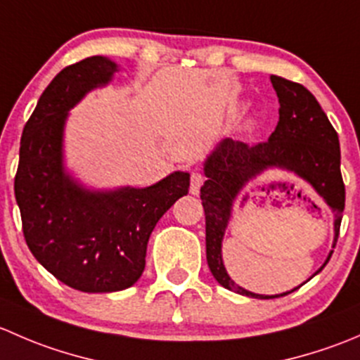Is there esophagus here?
Instances as JSON below:
<instances>
[{
    "label": "esophagus",
    "instance_id": "1",
    "mask_svg": "<svg viewBox=\"0 0 360 360\" xmlns=\"http://www.w3.org/2000/svg\"><path fill=\"white\" fill-rule=\"evenodd\" d=\"M203 184V174L200 170L195 169L193 172H191V177H190V191L191 195H198L200 193V188Z\"/></svg>",
    "mask_w": 360,
    "mask_h": 360
}]
</instances>
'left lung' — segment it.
I'll return each instance as SVG.
<instances>
[{
	"instance_id": "8db88e82",
	"label": "left lung",
	"mask_w": 360,
	"mask_h": 360,
	"mask_svg": "<svg viewBox=\"0 0 360 360\" xmlns=\"http://www.w3.org/2000/svg\"><path fill=\"white\" fill-rule=\"evenodd\" d=\"M270 79L281 104L278 123L271 136L268 137V141L254 146L233 139L221 141L203 163L207 181L200 188V198L205 212L207 264L214 278L230 291L257 300L285 296L296 291L297 288L289 292L264 296V294L245 291L226 274L221 256V242L230 221L231 205L242 188L252 177L275 167L294 172L297 177L307 181L335 212L333 248L338 242L345 209V184L340 169V139L335 127L331 125L310 90L281 76L271 75ZM331 254L322 268L331 259Z\"/></svg>"
}]
</instances>
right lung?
Returning a JSON list of instances; mask_svg holds the SVG:
<instances>
[{
	"label": "right lung",
	"mask_w": 360,
	"mask_h": 360,
	"mask_svg": "<svg viewBox=\"0 0 360 360\" xmlns=\"http://www.w3.org/2000/svg\"><path fill=\"white\" fill-rule=\"evenodd\" d=\"M115 71L112 60L94 56L50 82L24 127L13 184L32 256L83 292H115L136 284L151 231L190 188V174L174 172L148 188L90 191L64 172L68 111L86 92L106 85Z\"/></svg>",
	"instance_id": "right-lung-1"
}]
</instances>
